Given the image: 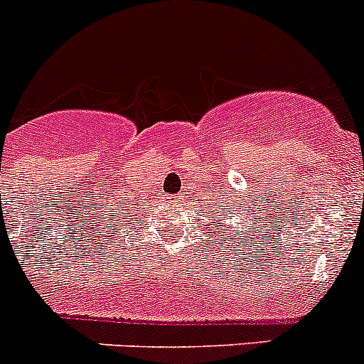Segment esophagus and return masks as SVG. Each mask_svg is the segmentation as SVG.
Segmentation results:
<instances>
[{
  "instance_id": "34e87169",
  "label": "esophagus",
  "mask_w": 364,
  "mask_h": 364,
  "mask_svg": "<svg viewBox=\"0 0 364 364\" xmlns=\"http://www.w3.org/2000/svg\"><path fill=\"white\" fill-rule=\"evenodd\" d=\"M171 199H172V203H178V200H179V196H176V197H171Z\"/></svg>"
}]
</instances>
